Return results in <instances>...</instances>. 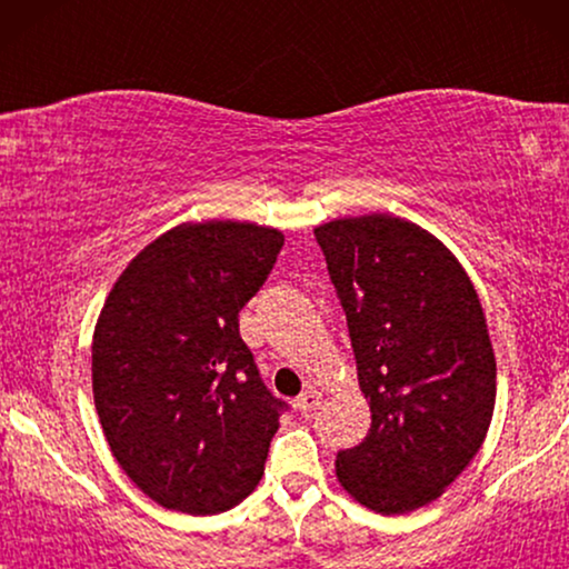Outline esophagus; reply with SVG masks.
<instances>
[{
	"label": "esophagus",
	"mask_w": 569,
	"mask_h": 569,
	"mask_svg": "<svg viewBox=\"0 0 569 569\" xmlns=\"http://www.w3.org/2000/svg\"><path fill=\"white\" fill-rule=\"evenodd\" d=\"M295 407H298L300 415L308 417L310 411L321 407V393H318L316 388H308V391H302V393L298 396V401H295Z\"/></svg>",
	"instance_id": "34e87169"
}]
</instances>
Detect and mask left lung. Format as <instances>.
<instances>
[{
    "instance_id": "1",
    "label": "left lung",
    "mask_w": 569,
    "mask_h": 569,
    "mask_svg": "<svg viewBox=\"0 0 569 569\" xmlns=\"http://www.w3.org/2000/svg\"><path fill=\"white\" fill-rule=\"evenodd\" d=\"M352 339L372 425L339 450V485L401 516L456 481L492 422L497 362L469 274L432 232L393 214L313 230Z\"/></svg>"
}]
</instances>
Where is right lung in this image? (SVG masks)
<instances>
[{"mask_svg": "<svg viewBox=\"0 0 569 569\" xmlns=\"http://www.w3.org/2000/svg\"><path fill=\"white\" fill-rule=\"evenodd\" d=\"M284 236L253 222H183L116 279L92 333V396L111 453L162 508L214 516L263 477L284 401L240 339L238 313Z\"/></svg>", "mask_w": 569, "mask_h": 569, "instance_id": "obj_1", "label": "right lung"}]
</instances>
